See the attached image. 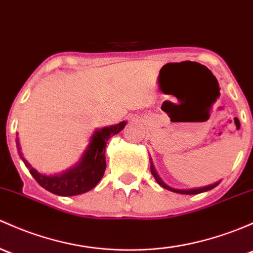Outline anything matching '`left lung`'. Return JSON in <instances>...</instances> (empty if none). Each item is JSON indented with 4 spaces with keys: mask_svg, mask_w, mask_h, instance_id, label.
Segmentation results:
<instances>
[{
    "mask_svg": "<svg viewBox=\"0 0 253 253\" xmlns=\"http://www.w3.org/2000/svg\"><path fill=\"white\" fill-rule=\"evenodd\" d=\"M150 171H151V174H153V175H154V178H155L156 182H158L159 184H160L162 188H165V189H167V190L173 191V193L184 194V195H195V194H200V193H204V191H209V190L213 189V188H216L217 185L219 184V183H220V180H219V182L213 183V184L206 185V187L193 188V189H175V188H172V187H169V185H167L166 183H165L164 180L161 179L160 175H159V174H158V172H156L155 167H154V164H153V161H151V158H150Z\"/></svg>",
    "mask_w": 253,
    "mask_h": 253,
    "instance_id": "left-lung-1",
    "label": "left lung"
}]
</instances>
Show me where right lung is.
Here are the masks:
<instances>
[{"label":"right lung","instance_id":"add662e5","mask_svg":"<svg viewBox=\"0 0 253 253\" xmlns=\"http://www.w3.org/2000/svg\"><path fill=\"white\" fill-rule=\"evenodd\" d=\"M127 121H122L113 126H105L103 128H97L91 135L88 145L82 153L80 160L70 169H65L62 173L43 174L36 171L29 164L21 154V148L17 137V147L20 159L28 167L31 175L36 182L50 193L60 196L80 195L89 191L99 183L104 174L105 162V147L106 142L113 135L118 134L125 128ZM18 135V134H17Z\"/></svg>","mask_w":253,"mask_h":253}]
</instances>
